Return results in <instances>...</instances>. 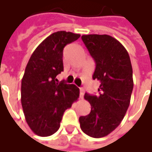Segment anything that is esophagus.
I'll list each match as a JSON object with an SVG mask.
<instances>
[{
  "label": "esophagus",
  "instance_id": "34e87169",
  "mask_svg": "<svg viewBox=\"0 0 152 152\" xmlns=\"http://www.w3.org/2000/svg\"><path fill=\"white\" fill-rule=\"evenodd\" d=\"M84 95V90L83 88H80V99H83Z\"/></svg>",
  "mask_w": 152,
  "mask_h": 152
}]
</instances>
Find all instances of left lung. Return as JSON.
I'll return each instance as SVG.
<instances>
[{"label": "left lung", "mask_w": 152, "mask_h": 152, "mask_svg": "<svg viewBox=\"0 0 152 152\" xmlns=\"http://www.w3.org/2000/svg\"><path fill=\"white\" fill-rule=\"evenodd\" d=\"M82 40L94 59L92 78L99 83V95L84 94L91 113L79 118L83 132L94 138L107 136L121 122L129 106L133 71L128 51L109 35H83Z\"/></svg>", "instance_id": "obj_1"}]
</instances>
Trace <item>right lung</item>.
<instances>
[{
	"mask_svg": "<svg viewBox=\"0 0 152 152\" xmlns=\"http://www.w3.org/2000/svg\"><path fill=\"white\" fill-rule=\"evenodd\" d=\"M80 34L57 31L44 39L31 54L21 85V103L31 129L39 137H49L60 128L64 112L79 98V88L56 76L63 71V48Z\"/></svg>",
	"mask_w": 152,
	"mask_h": 152,
	"instance_id": "obj_1",
	"label": "right lung"
}]
</instances>
